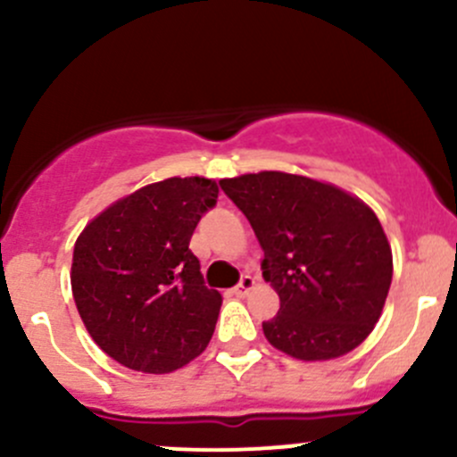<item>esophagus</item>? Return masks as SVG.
Wrapping results in <instances>:
<instances>
[{
	"label": "esophagus",
	"mask_w": 457,
	"mask_h": 457,
	"mask_svg": "<svg viewBox=\"0 0 457 457\" xmlns=\"http://www.w3.org/2000/svg\"><path fill=\"white\" fill-rule=\"evenodd\" d=\"M252 287H254V278H252V276H243V278H241V283H238L237 287L232 289V294H234V296L243 298V296H245L247 292H250Z\"/></svg>",
	"instance_id": "34e87169"
}]
</instances>
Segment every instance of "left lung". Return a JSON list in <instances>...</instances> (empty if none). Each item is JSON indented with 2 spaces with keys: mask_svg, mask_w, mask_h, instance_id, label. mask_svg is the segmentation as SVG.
<instances>
[{
  "mask_svg": "<svg viewBox=\"0 0 457 457\" xmlns=\"http://www.w3.org/2000/svg\"><path fill=\"white\" fill-rule=\"evenodd\" d=\"M247 216L280 310L262 322L276 349L329 361L356 349L382 314L394 258L371 207L340 187L287 172L219 181Z\"/></svg>",
  "mask_w": 457,
  "mask_h": 457,
  "instance_id": "8db88e82",
  "label": "left lung"
}]
</instances>
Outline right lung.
I'll return each mask as SVG.
<instances>
[{
  "label": "right lung",
  "mask_w": 457,
  "mask_h": 457,
  "mask_svg": "<svg viewBox=\"0 0 457 457\" xmlns=\"http://www.w3.org/2000/svg\"><path fill=\"white\" fill-rule=\"evenodd\" d=\"M216 199L212 179H165L112 203L77 238V310L123 367L170 373L210 343L223 298L205 287L190 238Z\"/></svg>",
  "instance_id": "right-lung-1"
}]
</instances>
